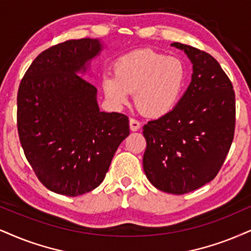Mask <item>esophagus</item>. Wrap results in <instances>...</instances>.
<instances>
[{"label":"esophagus","instance_id":"obj_1","mask_svg":"<svg viewBox=\"0 0 251 251\" xmlns=\"http://www.w3.org/2000/svg\"><path fill=\"white\" fill-rule=\"evenodd\" d=\"M129 123H130V130L131 131H137L138 129L141 128V122L136 119H130L129 120Z\"/></svg>","mask_w":251,"mask_h":251}]
</instances>
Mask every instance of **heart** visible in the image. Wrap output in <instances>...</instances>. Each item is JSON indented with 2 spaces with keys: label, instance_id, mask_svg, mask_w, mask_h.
<instances>
[{
  "label": "heart",
  "instance_id": "b5f03b06",
  "mask_svg": "<svg viewBox=\"0 0 251 251\" xmlns=\"http://www.w3.org/2000/svg\"><path fill=\"white\" fill-rule=\"evenodd\" d=\"M187 79L181 59L143 49L120 57L114 65V75L103 78L106 97L116 104H125L130 93L142 113L159 117L178 103Z\"/></svg>",
  "mask_w": 251,
  "mask_h": 251
}]
</instances>
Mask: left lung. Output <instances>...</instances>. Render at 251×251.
I'll list each match as a JSON object with an SVG mask.
<instances>
[{
    "label": "left lung",
    "mask_w": 251,
    "mask_h": 251,
    "mask_svg": "<svg viewBox=\"0 0 251 251\" xmlns=\"http://www.w3.org/2000/svg\"><path fill=\"white\" fill-rule=\"evenodd\" d=\"M193 64L192 81L173 109L143 126V169L158 190L185 194L216 177L235 131L233 83L211 54L172 43Z\"/></svg>",
    "instance_id": "8db88e82"
}]
</instances>
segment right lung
<instances>
[{
    "mask_svg": "<svg viewBox=\"0 0 251 251\" xmlns=\"http://www.w3.org/2000/svg\"><path fill=\"white\" fill-rule=\"evenodd\" d=\"M101 50L98 39H71L36 57L17 93L18 137L39 181L78 197L103 181L129 136L125 114L99 110L97 87L80 76Z\"/></svg>",
    "mask_w": 251,
    "mask_h": 251,
    "instance_id": "add662e5",
    "label": "right lung"
}]
</instances>
